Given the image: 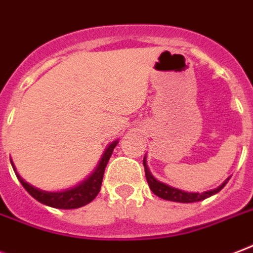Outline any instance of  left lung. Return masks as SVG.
Returning a JSON list of instances; mask_svg holds the SVG:
<instances>
[{
	"instance_id": "8db88e82",
	"label": "left lung",
	"mask_w": 253,
	"mask_h": 253,
	"mask_svg": "<svg viewBox=\"0 0 253 253\" xmlns=\"http://www.w3.org/2000/svg\"><path fill=\"white\" fill-rule=\"evenodd\" d=\"M143 166H144V172H146V179H147V183L151 191L157 196L162 198L165 200H171V202H178V203H194V202H200V200H204L210 198V196L215 195L219 191L223 188V187L228 183L229 178H227L224 182L221 183L220 186L215 188V190L204 191L202 194L199 192H187V191L179 190V188H175L172 186H169L163 182H159L148 169L147 162H146V157L143 159Z\"/></svg>"
}]
</instances>
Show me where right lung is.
<instances>
[{
    "label": "right lung",
    "mask_w": 253,
    "mask_h": 253,
    "mask_svg": "<svg viewBox=\"0 0 253 253\" xmlns=\"http://www.w3.org/2000/svg\"><path fill=\"white\" fill-rule=\"evenodd\" d=\"M118 142L119 140H114L113 143H110L107 146V148L103 152V155H102L101 161L96 166V169L92 171L90 176H87L80 184L63 191H43L32 186V184H29L19 175L11 159L10 163L13 166L15 176L18 178L19 183L24 186L25 190L28 191L34 199L38 200L40 203L45 204V206H49V207L59 208V210H74V208L84 207V206L88 204L90 202H92V200L95 199V196L99 194L106 166L109 163L110 157H111L114 148L118 144Z\"/></svg>",
    "instance_id": "add662e5"
}]
</instances>
